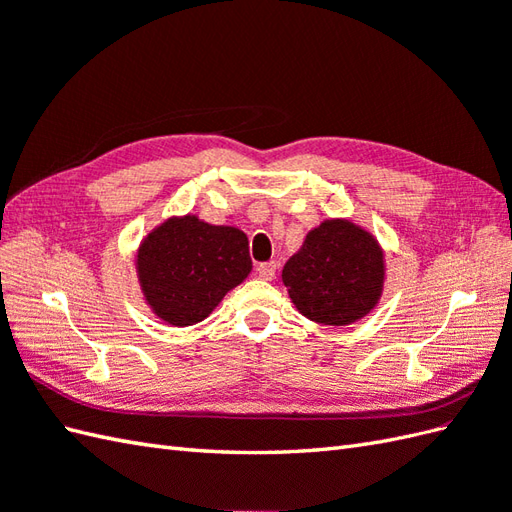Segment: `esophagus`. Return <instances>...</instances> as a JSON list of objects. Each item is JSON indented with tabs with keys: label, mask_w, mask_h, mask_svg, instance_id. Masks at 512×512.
Segmentation results:
<instances>
[{
	"label": "esophagus",
	"mask_w": 512,
	"mask_h": 512,
	"mask_svg": "<svg viewBox=\"0 0 512 512\" xmlns=\"http://www.w3.org/2000/svg\"><path fill=\"white\" fill-rule=\"evenodd\" d=\"M255 270H257V277H259V279L270 281V279H275L277 264H275V261H264V264H259Z\"/></svg>",
	"instance_id": "esophagus-1"
}]
</instances>
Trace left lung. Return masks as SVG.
<instances>
[{"label": "left lung", "mask_w": 512, "mask_h": 512, "mask_svg": "<svg viewBox=\"0 0 512 512\" xmlns=\"http://www.w3.org/2000/svg\"><path fill=\"white\" fill-rule=\"evenodd\" d=\"M292 303L310 320L349 325L375 307L384 255L371 235L347 220H329L305 237L281 272Z\"/></svg>", "instance_id": "obj_1"}]
</instances>
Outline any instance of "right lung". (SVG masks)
<instances>
[{
  "mask_svg": "<svg viewBox=\"0 0 512 512\" xmlns=\"http://www.w3.org/2000/svg\"><path fill=\"white\" fill-rule=\"evenodd\" d=\"M146 301L170 325H194L251 272L240 229L211 227L194 216L152 231L137 257Z\"/></svg>",
  "mask_w": 512,
  "mask_h": 512,
  "instance_id": "right-lung-1",
  "label": "right lung"
}]
</instances>
